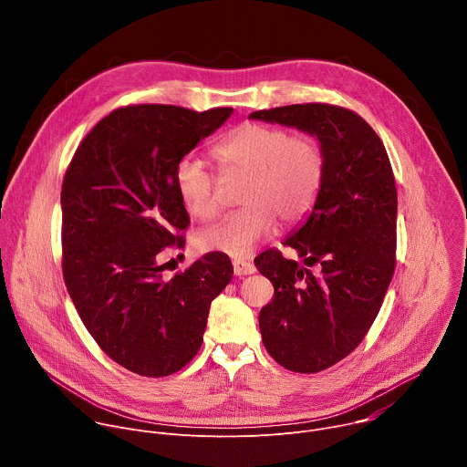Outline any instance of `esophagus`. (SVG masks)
<instances>
[{
  "label": "esophagus",
  "mask_w": 467,
  "mask_h": 467,
  "mask_svg": "<svg viewBox=\"0 0 467 467\" xmlns=\"http://www.w3.org/2000/svg\"><path fill=\"white\" fill-rule=\"evenodd\" d=\"M233 270H234V275H251V274H254V265L251 262L234 258L233 260Z\"/></svg>",
  "instance_id": "obj_1"
}]
</instances>
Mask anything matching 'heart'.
Here are the masks:
<instances>
[{
	"label": "heart",
	"mask_w": 467,
	"mask_h": 467,
	"mask_svg": "<svg viewBox=\"0 0 467 467\" xmlns=\"http://www.w3.org/2000/svg\"><path fill=\"white\" fill-rule=\"evenodd\" d=\"M225 173H245L238 190V211L195 236L202 251H225L247 256L270 236L277 218L299 223L314 209L325 179V153L306 132L245 121L214 148ZM175 192L182 207L197 220H211L220 211V179L193 157H182L173 170Z\"/></svg>",
	"instance_id": "heart-1"
}]
</instances>
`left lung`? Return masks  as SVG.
<instances>
[{"label":"left lung","mask_w":467,"mask_h":467,"mask_svg":"<svg viewBox=\"0 0 467 467\" xmlns=\"http://www.w3.org/2000/svg\"><path fill=\"white\" fill-rule=\"evenodd\" d=\"M316 135L325 179L306 223L254 258L275 288L258 327L265 351L296 373H317L353 353L373 325L395 270L397 188L382 140L351 109L303 103L251 112Z\"/></svg>","instance_id":"left-lung-1"}]
</instances>
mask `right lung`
<instances>
[{
  "mask_svg": "<svg viewBox=\"0 0 467 467\" xmlns=\"http://www.w3.org/2000/svg\"><path fill=\"white\" fill-rule=\"evenodd\" d=\"M231 112L157 103L114 109L66 170V288L101 351L137 375L182 369L203 344L213 299L233 279L223 253H207L168 281L159 264L170 247H184L190 225L173 184L175 164Z\"/></svg>",
  "mask_w": 467,
  "mask_h": 467,
  "instance_id": "right-lung-1",
  "label": "right lung"
}]
</instances>
